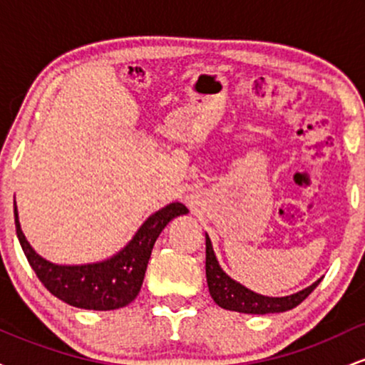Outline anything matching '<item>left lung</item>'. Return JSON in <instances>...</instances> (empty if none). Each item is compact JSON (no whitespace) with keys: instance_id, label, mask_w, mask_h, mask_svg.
<instances>
[{"instance_id":"obj_1","label":"left lung","mask_w":365,"mask_h":365,"mask_svg":"<svg viewBox=\"0 0 365 365\" xmlns=\"http://www.w3.org/2000/svg\"><path fill=\"white\" fill-rule=\"evenodd\" d=\"M206 278L209 293L212 300L226 309V311H235L244 314H273V312H284L297 307L302 300L311 295V292L317 284L321 283V278L314 282L311 287L304 290L292 293L287 297H266L261 293H255L242 283L230 278L228 274L221 269L217 262L215 250H212L211 238L206 233Z\"/></svg>"}]
</instances>
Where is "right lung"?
Masks as SVG:
<instances>
[{
	"instance_id": "right-lung-1",
	"label": "right lung",
	"mask_w": 365,
	"mask_h": 365,
	"mask_svg": "<svg viewBox=\"0 0 365 365\" xmlns=\"http://www.w3.org/2000/svg\"><path fill=\"white\" fill-rule=\"evenodd\" d=\"M182 202H171L150 215L123 249L104 261L89 264H54L41 257L25 238L14 202L15 228L29 264L54 297L78 309L113 311L139 295L145 269L159 233L173 217L187 215Z\"/></svg>"
}]
</instances>
